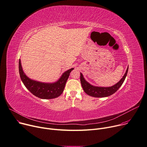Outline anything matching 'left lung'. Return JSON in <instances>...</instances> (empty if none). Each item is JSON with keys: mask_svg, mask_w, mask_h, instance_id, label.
<instances>
[{"mask_svg": "<svg viewBox=\"0 0 147 147\" xmlns=\"http://www.w3.org/2000/svg\"><path fill=\"white\" fill-rule=\"evenodd\" d=\"M128 70V68H127V71L123 76V77L121 78V79L119 81L118 83H117L116 85H113L111 87H97V86H94L93 85H91L88 82H87L84 79L82 74L80 73V83L82 85V88L84 90V92L88 94V95L95 97H104L109 96L113 93H115L122 85L125 79V77L127 74V72Z\"/></svg>", "mask_w": 147, "mask_h": 147, "instance_id": "left-lung-1", "label": "left lung"}]
</instances>
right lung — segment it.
<instances>
[{
	"label": "right lung",
	"mask_w": 147,
	"mask_h": 147,
	"mask_svg": "<svg viewBox=\"0 0 147 147\" xmlns=\"http://www.w3.org/2000/svg\"><path fill=\"white\" fill-rule=\"evenodd\" d=\"M19 69L23 83L32 94L41 99H51L56 98L62 93L69 74L74 68L65 72L57 82L53 84L42 83L28 78L22 69L20 59H19Z\"/></svg>",
	"instance_id": "obj_1"
}]
</instances>
